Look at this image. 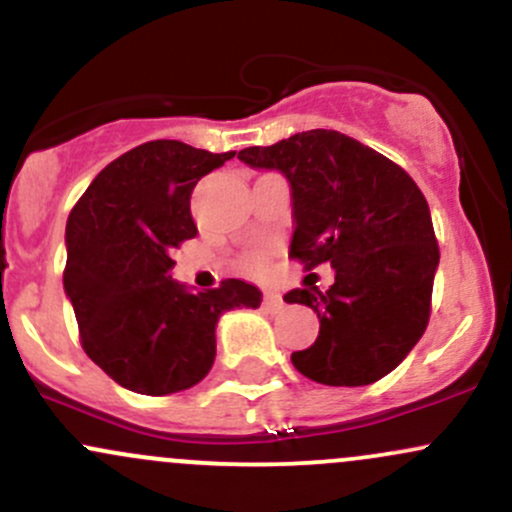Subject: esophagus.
Returning <instances> with one entry per match:
<instances>
[{
    "instance_id": "esophagus-1",
    "label": "esophagus",
    "mask_w": 512,
    "mask_h": 512,
    "mask_svg": "<svg viewBox=\"0 0 512 512\" xmlns=\"http://www.w3.org/2000/svg\"><path fill=\"white\" fill-rule=\"evenodd\" d=\"M262 304H265V309L270 311V314H279V311L284 309V299H282V294L274 292V289H267L265 297H262Z\"/></svg>"
}]
</instances>
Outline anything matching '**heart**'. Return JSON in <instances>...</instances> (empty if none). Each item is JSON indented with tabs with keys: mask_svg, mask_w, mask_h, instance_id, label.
Here are the masks:
<instances>
[{
	"mask_svg": "<svg viewBox=\"0 0 512 512\" xmlns=\"http://www.w3.org/2000/svg\"><path fill=\"white\" fill-rule=\"evenodd\" d=\"M267 267H270V252L267 250H255L240 260V270L255 274V277H262L267 272Z\"/></svg>",
	"mask_w": 512,
	"mask_h": 512,
	"instance_id": "obj_1",
	"label": "heart"
}]
</instances>
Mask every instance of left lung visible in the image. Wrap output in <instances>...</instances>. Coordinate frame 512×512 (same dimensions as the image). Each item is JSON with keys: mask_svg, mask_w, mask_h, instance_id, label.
Here are the masks:
<instances>
[{"mask_svg": "<svg viewBox=\"0 0 512 512\" xmlns=\"http://www.w3.org/2000/svg\"><path fill=\"white\" fill-rule=\"evenodd\" d=\"M240 161L277 169L292 184L289 257L328 265L336 282L284 294L316 311L319 338L292 353L294 368L324 385H370L417 346L432 314L439 245L424 193L402 166L336 129H311Z\"/></svg>", "mask_w": 512, "mask_h": 512, "instance_id": "left-lung-1", "label": "left lung"}]
</instances>
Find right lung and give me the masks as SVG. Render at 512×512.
I'll return each mask as SVG.
<instances>
[{"mask_svg": "<svg viewBox=\"0 0 512 512\" xmlns=\"http://www.w3.org/2000/svg\"><path fill=\"white\" fill-rule=\"evenodd\" d=\"M233 157L176 139L139 144L107 164L68 215L63 287L80 346L127 390L159 397L201 383L220 314L260 306L262 292L242 279L191 294L169 274L171 252L198 233L193 188Z\"/></svg>", "mask_w": 512, "mask_h": 512, "instance_id": "add662e5", "label": "right lung"}]
</instances>
